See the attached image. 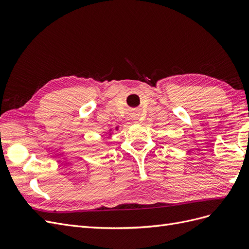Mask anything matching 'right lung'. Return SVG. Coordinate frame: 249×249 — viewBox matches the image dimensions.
<instances>
[{
	"label": "right lung",
	"instance_id": "right-lung-1",
	"mask_svg": "<svg viewBox=\"0 0 249 249\" xmlns=\"http://www.w3.org/2000/svg\"><path fill=\"white\" fill-rule=\"evenodd\" d=\"M115 129H116V130H118V126H116ZM111 136H112V129H110V130H109V137H111Z\"/></svg>",
	"mask_w": 249,
	"mask_h": 249
}]
</instances>
